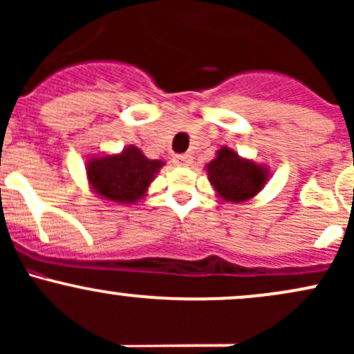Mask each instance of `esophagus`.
<instances>
[{
	"label": "esophagus",
	"instance_id": "1",
	"mask_svg": "<svg viewBox=\"0 0 354 354\" xmlns=\"http://www.w3.org/2000/svg\"><path fill=\"white\" fill-rule=\"evenodd\" d=\"M173 159H174V165L189 166V165H192V161H193V156H192V154L185 153V154H176V156H174Z\"/></svg>",
	"mask_w": 354,
	"mask_h": 354
}]
</instances>
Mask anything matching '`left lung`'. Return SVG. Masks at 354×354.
Instances as JSON below:
<instances>
[{
    "mask_svg": "<svg viewBox=\"0 0 354 354\" xmlns=\"http://www.w3.org/2000/svg\"><path fill=\"white\" fill-rule=\"evenodd\" d=\"M208 180L218 195L227 201H245L257 195L266 185L267 168L240 159L235 151L221 147L213 161L207 166Z\"/></svg>",
    "mask_w": 354,
    "mask_h": 354,
    "instance_id": "8db88e82",
    "label": "left lung"
}]
</instances>
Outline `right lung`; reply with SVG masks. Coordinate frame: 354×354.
<instances>
[{"label": "right lung", "mask_w": 354, "mask_h": 354, "mask_svg": "<svg viewBox=\"0 0 354 354\" xmlns=\"http://www.w3.org/2000/svg\"><path fill=\"white\" fill-rule=\"evenodd\" d=\"M161 161H151L136 146H127L119 156H102L87 165V174L99 195L118 203L141 200Z\"/></svg>", "instance_id": "1"}]
</instances>
